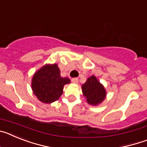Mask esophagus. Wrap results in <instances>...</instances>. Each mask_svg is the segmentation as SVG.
I'll return each mask as SVG.
<instances>
[{"label":"esophagus","mask_w":147,"mask_h":147,"mask_svg":"<svg viewBox=\"0 0 147 147\" xmlns=\"http://www.w3.org/2000/svg\"><path fill=\"white\" fill-rule=\"evenodd\" d=\"M78 78H73L72 80H71V82H72L73 83H75V84H76V83L78 82Z\"/></svg>","instance_id":"34e87169"}]
</instances>
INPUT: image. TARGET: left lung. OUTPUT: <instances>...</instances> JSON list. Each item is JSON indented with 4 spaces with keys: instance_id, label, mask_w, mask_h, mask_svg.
I'll use <instances>...</instances> for the list:
<instances>
[{
    "instance_id": "left-lung-1",
    "label": "left lung",
    "mask_w": 147,
    "mask_h": 147,
    "mask_svg": "<svg viewBox=\"0 0 147 147\" xmlns=\"http://www.w3.org/2000/svg\"><path fill=\"white\" fill-rule=\"evenodd\" d=\"M83 95L86 97L88 104L97 105L105 98L106 91L105 88L94 76L89 77L82 86Z\"/></svg>"
}]
</instances>
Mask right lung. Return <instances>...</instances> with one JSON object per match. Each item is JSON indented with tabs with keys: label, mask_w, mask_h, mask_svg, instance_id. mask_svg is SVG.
Masks as SVG:
<instances>
[{
	"label": "right lung",
	"mask_w": 147,
	"mask_h": 147,
	"mask_svg": "<svg viewBox=\"0 0 147 147\" xmlns=\"http://www.w3.org/2000/svg\"><path fill=\"white\" fill-rule=\"evenodd\" d=\"M68 83H70L68 78L61 77L57 65H46L34 74L32 88L40 102L49 104L60 97L63 87Z\"/></svg>",
	"instance_id": "right-lung-1"
}]
</instances>
